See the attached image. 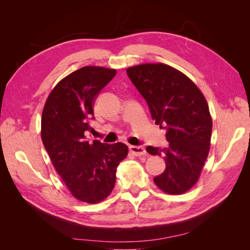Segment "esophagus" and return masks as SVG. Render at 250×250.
<instances>
[{"label": "esophagus", "mask_w": 250, "mask_h": 250, "mask_svg": "<svg viewBox=\"0 0 250 250\" xmlns=\"http://www.w3.org/2000/svg\"><path fill=\"white\" fill-rule=\"evenodd\" d=\"M129 150L135 156H142L146 154V149L143 146H129Z\"/></svg>", "instance_id": "obj_1"}]
</instances>
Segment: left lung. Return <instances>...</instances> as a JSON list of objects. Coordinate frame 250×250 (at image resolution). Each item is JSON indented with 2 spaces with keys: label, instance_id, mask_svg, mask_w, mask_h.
Here are the masks:
<instances>
[{
  "label": "left lung",
  "instance_id": "obj_1",
  "mask_svg": "<svg viewBox=\"0 0 250 250\" xmlns=\"http://www.w3.org/2000/svg\"><path fill=\"white\" fill-rule=\"evenodd\" d=\"M126 73L169 143L146 148L152 155H165L166 169L154 183L168 194H183L198 180L209 151L213 125L206 98L191 79L167 64H141Z\"/></svg>",
  "mask_w": 250,
  "mask_h": 250
}]
</instances>
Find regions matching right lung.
<instances>
[{
	"instance_id": "1",
	"label": "right lung",
	"mask_w": 250,
	"mask_h": 250,
	"mask_svg": "<svg viewBox=\"0 0 250 250\" xmlns=\"http://www.w3.org/2000/svg\"><path fill=\"white\" fill-rule=\"evenodd\" d=\"M116 70L84 66L60 81L44 104L42 140L57 173L75 198L97 203L111 193L116 171L128 153L123 143H89L94 100Z\"/></svg>"
}]
</instances>
